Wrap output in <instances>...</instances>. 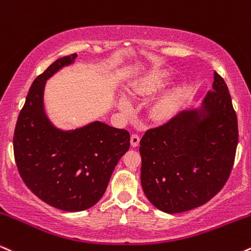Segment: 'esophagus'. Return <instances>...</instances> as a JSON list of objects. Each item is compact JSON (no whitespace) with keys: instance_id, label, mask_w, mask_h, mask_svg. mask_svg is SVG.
<instances>
[{"instance_id":"34e87169","label":"esophagus","mask_w":251,"mask_h":251,"mask_svg":"<svg viewBox=\"0 0 251 251\" xmlns=\"http://www.w3.org/2000/svg\"><path fill=\"white\" fill-rule=\"evenodd\" d=\"M131 147H137L138 143H140V135L138 134H132L131 140H130Z\"/></svg>"}]
</instances>
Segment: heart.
I'll use <instances>...</instances> for the list:
<instances>
[{
    "mask_svg": "<svg viewBox=\"0 0 251 251\" xmlns=\"http://www.w3.org/2000/svg\"><path fill=\"white\" fill-rule=\"evenodd\" d=\"M168 77H169V74L167 72L150 74L149 76H147L143 79L142 83L138 85L136 94H147L160 89L166 83ZM182 97H183V91H182L181 88H174V89L169 90L161 99H158L157 102L152 105V116L156 117V119H164V117H167L179 104V102L182 101ZM120 105L121 109L126 111V113H129L131 110L130 102L126 99L121 100Z\"/></svg>",
    "mask_w": 251,
    "mask_h": 251,
    "instance_id": "b5f03b06",
    "label": "heart"
}]
</instances>
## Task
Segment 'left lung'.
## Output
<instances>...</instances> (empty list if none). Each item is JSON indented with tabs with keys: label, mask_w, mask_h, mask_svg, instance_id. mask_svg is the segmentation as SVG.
<instances>
[{
	"label": "left lung",
	"mask_w": 251,
	"mask_h": 251,
	"mask_svg": "<svg viewBox=\"0 0 251 251\" xmlns=\"http://www.w3.org/2000/svg\"><path fill=\"white\" fill-rule=\"evenodd\" d=\"M201 112L207 113L203 119ZM237 143L236 111L225 79L215 72L203 110L178 113L141 138V183L147 199L168 214L205 204L228 181Z\"/></svg>",
	"instance_id": "8db88e82"
}]
</instances>
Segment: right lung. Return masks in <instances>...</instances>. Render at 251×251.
<instances>
[{"label": "right lung", "mask_w": 251, "mask_h": 251, "mask_svg": "<svg viewBox=\"0 0 251 251\" xmlns=\"http://www.w3.org/2000/svg\"><path fill=\"white\" fill-rule=\"evenodd\" d=\"M76 54L58 58L32 82L14 131V156L26 187L51 207L82 211L100 201L117 162L130 147V134L102 122L62 131L43 110L46 81L73 63Z\"/></svg>", "instance_id": "1"}]
</instances>
